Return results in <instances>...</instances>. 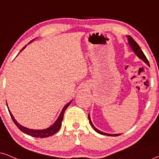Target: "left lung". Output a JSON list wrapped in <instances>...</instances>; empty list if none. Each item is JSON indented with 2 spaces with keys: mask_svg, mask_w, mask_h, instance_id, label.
<instances>
[{
  "mask_svg": "<svg viewBox=\"0 0 159 159\" xmlns=\"http://www.w3.org/2000/svg\"><path fill=\"white\" fill-rule=\"evenodd\" d=\"M128 42H129V44H130V47H131L132 50H133L134 53H135L136 54V55H137V56H139V59H141L142 60H143V61H144V62H145L147 65L150 66L149 61H148V59H147L145 55H144V54L143 51H142L141 48H140L139 45L138 44L136 43V42L133 39V38L130 37V36H128ZM88 118H89V121L90 125H91L92 126V128H94V130H95L96 132H98V134H103V135H106V136H117L121 135V134H106V133H104V132L100 131V130H98L97 128L94 127V126L93 125V124L92 123V121H91V120H90V117H89V116H88Z\"/></svg>",
  "mask_w": 159,
  "mask_h": 159,
  "instance_id": "left-lung-1",
  "label": "left lung"
}]
</instances>
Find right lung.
Returning a JSON list of instances; mask_svg holds the SVG:
<instances>
[{"label": "right lung", "instance_id": "add662e5", "mask_svg": "<svg viewBox=\"0 0 159 159\" xmlns=\"http://www.w3.org/2000/svg\"><path fill=\"white\" fill-rule=\"evenodd\" d=\"M25 47H26V45L25 46V47H23L22 50H23ZM70 104V102L63 108V109H62V111L61 112V114H60L59 118H58L57 120L55 122V123H54L52 126H51L50 128H47V129H44V130H32V129H29V128L23 127V126L20 125L18 123V122L15 120V118H14L12 114H11V112H10V111L9 110V108H8V110H9L10 116H11L13 122H15V124L17 125V127L19 128L21 131H23V133L28 134V135L33 136V137L45 138V137H48V136H51L52 135H53V134H56L58 131H59L60 128H61V122H62V120H63L65 111V110L67 109V108L68 107V106H69Z\"/></svg>", "mask_w": 159, "mask_h": 159}]
</instances>
